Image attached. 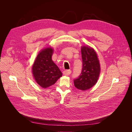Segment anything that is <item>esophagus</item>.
<instances>
[{"mask_svg": "<svg viewBox=\"0 0 132 132\" xmlns=\"http://www.w3.org/2000/svg\"><path fill=\"white\" fill-rule=\"evenodd\" d=\"M71 71L70 70H65L63 72V74L65 75H69L71 74Z\"/></svg>", "mask_w": 132, "mask_h": 132, "instance_id": "obj_1", "label": "esophagus"}]
</instances>
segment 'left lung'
Wrapping results in <instances>:
<instances>
[{"instance_id":"obj_1","label":"left lung","mask_w":132,"mask_h":132,"mask_svg":"<svg viewBox=\"0 0 132 132\" xmlns=\"http://www.w3.org/2000/svg\"><path fill=\"white\" fill-rule=\"evenodd\" d=\"M82 68L81 74L74 80V85L78 89L86 90L97 82L100 73V65L95 50L90 47L81 48Z\"/></svg>"}]
</instances>
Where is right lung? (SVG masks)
<instances>
[{"instance_id": "1", "label": "right lung", "mask_w": 132, "mask_h": 132, "mask_svg": "<svg viewBox=\"0 0 132 132\" xmlns=\"http://www.w3.org/2000/svg\"><path fill=\"white\" fill-rule=\"evenodd\" d=\"M53 52V49L50 47L42 50L32 68L36 81L43 88L53 85L62 76L59 68L52 60Z\"/></svg>"}]
</instances>
